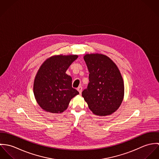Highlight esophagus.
<instances>
[{"label":"esophagus","instance_id":"esophagus-1","mask_svg":"<svg viewBox=\"0 0 159 159\" xmlns=\"http://www.w3.org/2000/svg\"><path fill=\"white\" fill-rule=\"evenodd\" d=\"M82 89H83V88H82L81 86L78 87V89H77V90L80 93H81V92H82Z\"/></svg>","mask_w":159,"mask_h":159}]
</instances>
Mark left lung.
I'll list each match as a JSON object with an SVG mask.
<instances>
[{"label": "left lung", "instance_id": "8db88e82", "mask_svg": "<svg viewBox=\"0 0 159 159\" xmlns=\"http://www.w3.org/2000/svg\"><path fill=\"white\" fill-rule=\"evenodd\" d=\"M89 83L82 96L89 109L97 115H110L120 107L124 94L121 74L112 60L98 54H86Z\"/></svg>", "mask_w": 159, "mask_h": 159}]
</instances>
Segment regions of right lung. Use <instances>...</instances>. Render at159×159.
I'll return each instance as SVG.
<instances>
[{
    "mask_svg": "<svg viewBox=\"0 0 159 159\" xmlns=\"http://www.w3.org/2000/svg\"><path fill=\"white\" fill-rule=\"evenodd\" d=\"M77 55L56 56L45 61L39 70L34 93L40 107L52 113L65 111L71 99L79 93L72 88V78L66 73Z\"/></svg>",
    "mask_w": 159,
    "mask_h": 159,
    "instance_id": "add662e5",
    "label": "right lung"
}]
</instances>
